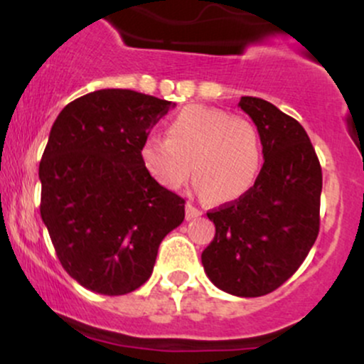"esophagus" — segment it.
<instances>
[{
	"mask_svg": "<svg viewBox=\"0 0 364 364\" xmlns=\"http://www.w3.org/2000/svg\"><path fill=\"white\" fill-rule=\"evenodd\" d=\"M198 215H202V212H200L195 205H191V203H186V219L191 220Z\"/></svg>",
	"mask_w": 364,
	"mask_h": 364,
	"instance_id": "esophagus-1",
	"label": "esophagus"
}]
</instances>
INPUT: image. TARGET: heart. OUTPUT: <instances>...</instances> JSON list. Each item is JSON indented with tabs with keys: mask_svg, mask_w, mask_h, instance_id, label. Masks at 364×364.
<instances>
[{
	"mask_svg": "<svg viewBox=\"0 0 364 364\" xmlns=\"http://www.w3.org/2000/svg\"><path fill=\"white\" fill-rule=\"evenodd\" d=\"M168 139L149 136L140 161L154 181L178 190L191 169L200 193L219 203L241 198L262 168V141L250 119L207 106H188L169 121Z\"/></svg>",
	"mask_w": 364,
	"mask_h": 364,
	"instance_id": "1",
	"label": "heart"
}]
</instances>
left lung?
I'll return each mask as SVG.
<instances>
[{
  "instance_id": "1",
  "label": "left lung",
  "mask_w": 364,
  "mask_h": 364,
  "mask_svg": "<svg viewBox=\"0 0 364 364\" xmlns=\"http://www.w3.org/2000/svg\"><path fill=\"white\" fill-rule=\"evenodd\" d=\"M240 107L257 124L265 162L241 198L207 212L215 236L202 263L219 289L257 298L281 287L318 236L321 168L294 118L248 95Z\"/></svg>"
}]
</instances>
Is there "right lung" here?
<instances>
[{"instance_id": "1", "label": "right lung", "mask_w": 364, "mask_h": 364, "mask_svg": "<svg viewBox=\"0 0 364 364\" xmlns=\"http://www.w3.org/2000/svg\"><path fill=\"white\" fill-rule=\"evenodd\" d=\"M174 106L102 89L75 99L54 121L39 164L41 217L63 269L85 289H139L161 241L185 219V200L140 161L150 128Z\"/></svg>"}]
</instances>
